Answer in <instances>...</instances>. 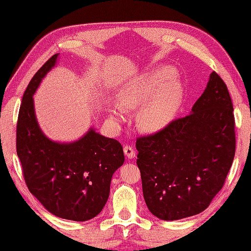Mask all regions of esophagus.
<instances>
[{"label":"esophagus","mask_w":251,"mask_h":251,"mask_svg":"<svg viewBox=\"0 0 251 251\" xmlns=\"http://www.w3.org/2000/svg\"><path fill=\"white\" fill-rule=\"evenodd\" d=\"M124 153L125 155L128 157V158H134L136 156V151L134 148H131L130 146H125L124 147Z\"/></svg>","instance_id":"esophagus-1"}]
</instances>
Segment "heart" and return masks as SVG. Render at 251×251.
Masks as SVG:
<instances>
[{
    "label": "heart",
    "mask_w": 251,
    "mask_h": 251,
    "mask_svg": "<svg viewBox=\"0 0 251 251\" xmlns=\"http://www.w3.org/2000/svg\"><path fill=\"white\" fill-rule=\"evenodd\" d=\"M172 70L159 67L127 83L117 94L120 105H114L111 113L122 119L125 109H136L141 106L137 115L140 129L156 131L166 126L172 120L180 101V89L174 81H165L172 76Z\"/></svg>",
    "instance_id": "b5f03b06"
}]
</instances>
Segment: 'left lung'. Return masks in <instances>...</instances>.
<instances>
[{"instance_id": "1", "label": "left lung", "mask_w": 251, "mask_h": 251, "mask_svg": "<svg viewBox=\"0 0 251 251\" xmlns=\"http://www.w3.org/2000/svg\"><path fill=\"white\" fill-rule=\"evenodd\" d=\"M235 145L231 96L214 71L189 115L137 138V165L149 210L167 221L204 211L225 185Z\"/></svg>"}]
</instances>
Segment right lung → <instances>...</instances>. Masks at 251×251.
Wrapping results in <instances>:
<instances>
[{"mask_svg":"<svg viewBox=\"0 0 251 251\" xmlns=\"http://www.w3.org/2000/svg\"><path fill=\"white\" fill-rule=\"evenodd\" d=\"M50 57L32 77L21 101L16 150L29 191L47 210L62 219L86 221L102 210L112 175L125 161L121 143L90 129L72 143L45 137L37 124L33 94L55 66Z\"/></svg>","mask_w":251,"mask_h":251,"instance_id":"add662e5","label":"right lung"}]
</instances>
